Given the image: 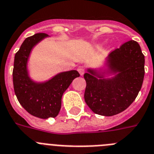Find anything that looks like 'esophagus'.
Segmentation results:
<instances>
[{"label":"esophagus","instance_id":"obj_1","mask_svg":"<svg viewBox=\"0 0 154 154\" xmlns=\"http://www.w3.org/2000/svg\"><path fill=\"white\" fill-rule=\"evenodd\" d=\"M77 71L79 72V73L81 74V76L84 75V73H85V67L82 66H80L77 67Z\"/></svg>","mask_w":154,"mask_h":154}]
</instances>
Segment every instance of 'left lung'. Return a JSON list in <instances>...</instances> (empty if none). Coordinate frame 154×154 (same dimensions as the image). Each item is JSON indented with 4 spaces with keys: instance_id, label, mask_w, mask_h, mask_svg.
Here are the masks:
<instances>
[{
    "instance_id": "obj_1",
    "label": "left lung",
    "mask_w": 154,
    "mask_h": 154,
    "mask_svg": "<svg viewBox=\"0 0 154 154\" xmlns=\"http://www.w3.org/2000/svg\"><path fill=\"white\" fill-rule=\"evenodd\" d=\"M145 58L137 42L130 40L116 49L106 59L108 73L114 74L105 78L104 73L88 69L85 100L95 114L112 116L123 112L134 101L144 78Z\"/></svg>"
}]
</instances>
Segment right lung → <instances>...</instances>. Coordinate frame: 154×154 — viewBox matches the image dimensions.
I'll list each match as a JSON object with an SVG mask.
<instances>
[{"instance_id":"right-lung-1","label":"right lung","mask_w":154,"mask_h":154,"mask_svg":"<svg viewBox=\"0 0 154 154\" xmlns=\"http://www.w3.org/2000/svg\"><path fill=\"white\" fill-rule=\"evenodd\" d=\"M37 33L28 37L14 56L13 85L21 105L32 116L40 119L55 118L61 109V99L73 80L80 76L77 70L62 72L45 82H35L29 76L27 63L35 45L48 37Z\"/></svg>"}]
</instances>
